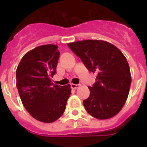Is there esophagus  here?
Listing matches in <instances>:
<instances>
[{
	"mask_svg": "<svg viewBox=\"0 0 147 147\" xmlns=\"http://www.w3.org/2000/svg\"><path fill=\"white\" fill-rule=\"evenodd\" d=\"M80 85H75V84H73V83L71 84V88H72V89H76V88H80Z\"/></svg>",
	"mask_w": 147,
	"mask_h": 147,
	"instance_id": "esophagus-1",
	"label": "esophagus"
}]
</instances>
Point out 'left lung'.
Returning <instances> with one entry per match:
<instances>
[{
	"label": "left lung",
	"instance_id": "8db88e82",
	"mask_svg": "<svg viewBox=\"0 0 147 147\" xmlns=\"http://www.w3.org/2000/svg\"><path fill=\"white\" fill-rule=\"evenodd\" d=\"M87 69L96 73L89 86L90 96L83 101L87 112L97 119L115 115L124 107L131 85L127 59L115 45L102 40H87L67 44Z\"/></svg>",
	"mask_w": 147,
	"mask_h": 147
}]
</instances>
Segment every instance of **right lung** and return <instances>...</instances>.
Listing matches in <instances>:
<instances>
[{
    "instance_id": "1",
    "label": "right lung",
    "mask_w": 147,
    "mask_h": 147,
    "mask_svg": "<svg viewBox=\"0 0 147 147\" xmlns=\"http://www.w3.org/2000/svg\"><path fill=\"white\" fill-rule=\"evenodd\" d=\"M58 46L40 45L23 56L16 71L17 88L23 105L35 119L51 123L65 112L70 85H54L59 57Z\"/></svg>"
}]
</instances>
